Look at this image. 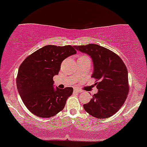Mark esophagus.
<instances>
[{"label":"esophagus","instance_id":"1","mask_svg":"<svg viewBox=\"0 0 147 147\" xmlns=\"http://www.w3.org/2000/svg\"><path fill=\"white\" fill-rule=\"evenodd\" d=\"M74 92H77V93H80L81 92V90H80V89H78V88H74Z\"/></svg>","mask_w":147,"mask_h":147}]
</instances>
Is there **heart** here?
<instances>
[{
  "label": "heart",
  "instance_id": "heart-1",
  "mask_svg": "<svg viewBox=\"0 0 147 147\" xmlns=\"http://www.w3.org/2000/svg\"><path fill=\"white\" fill-rule=\"evenodd\" d=\"M83 56H85V55H83ZM81 57H82V56H81Z\"/></svg>",
  "mask_w": 147,
  "mask_h": 147
}]
</instances>
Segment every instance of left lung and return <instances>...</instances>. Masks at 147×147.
Wrapping results in <instances>:
<instances>
[{
  "label": "left lung",
  "mask_w": 147,
  "mask_h": 147,
  "mask_svg": "<svg viewBox=\"0 0 147 147\" xmlns=\"http://www.w3.org/2000/svg\"><path fill=\"white\" fill-rule=\"evenodd\" d=\"M77 51L90 56L94 71L92 77L98 92L83 105L87 113L98 119L108 118L121 108L129 91L128 71L119 55L95 44L74 47Z\"/></svg>",
  "instance_id": "obj_1"
}]
</instances>
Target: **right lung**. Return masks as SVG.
Returning <instances> with one entry per match:
<instances>
[{
  "label": "right lung",
  "mask_w": 147,
  "mask_h": 147,
  "mask_svg": "<svg viewBox=\"0 0 147 147\" xmlns=\"http://www.w3.org/2000/svg\"><path fill=\"white\" fill-rule=\"evenodd\" d=\"M76 53L70 45H47L25 59L18 71L16 87L23 102L32 114L42 118L55 116L65 108L72 87L54 88V76L69 56Z\"/></svg>",
  "instance_id": "right-lung-1"
}]
</instances>
